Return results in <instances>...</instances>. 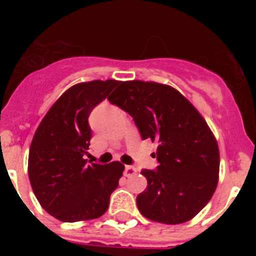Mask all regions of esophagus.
Wrapping results in <instances>:
<instances>
[{
  "instance_id": "34e87169",
  "label": "esophagus",
  "mask_w": 256,
  "mask_h": 256,
  "mask_svg": "<svg viewBox=\"0 0 256 256\" xmlns=\"http://www.w3.org/2000/svg\"><path fill=\"white\" fill-rule=\"evenodd\" d=\"M136 173H137V168H134L133 165H126V169H124V176L126 177H132Z\"/></svg>"
}]
</instances>
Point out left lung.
Here are the masks:
<instances>
[{"label": "left lung", "mask_w": 256, "mask_h": 256, "mask_svg": "<svg viewBox=\"0 0 256 256\" xmlns=\"http://www.w3.org/2000/svg\"><path fill=\"white\" fill-rule=\"evenodd\" d=\"M108 101L133 118L142 140L159 144L156 170L141 172L148 187L137 196L140 212L164 224L188 222L218 184L219 148L205 119L180 92L162 83L120 82Z\"/></svg>", "instance_id": "1"}]
</instances>
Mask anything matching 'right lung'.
<instances>
[{
	"label": "right lung",
	"instance_id": "add662e5",
	"mask_svg": "<svg viewBox=\"0 0 256 256\" xmlns=\"http://www.w3.org/2000/svg\"><path fill=\"white\" fill-rule=\"evenodd\" d=\"M119 80L74 84L51 106L32 140L28 159L30 186L40 206L61 222L100 218L119 186L124 165H88L92 132L88 116Z\"/></svg>",
	"mask_w": 256,
	"mask_h": 256
}]
</instances>
